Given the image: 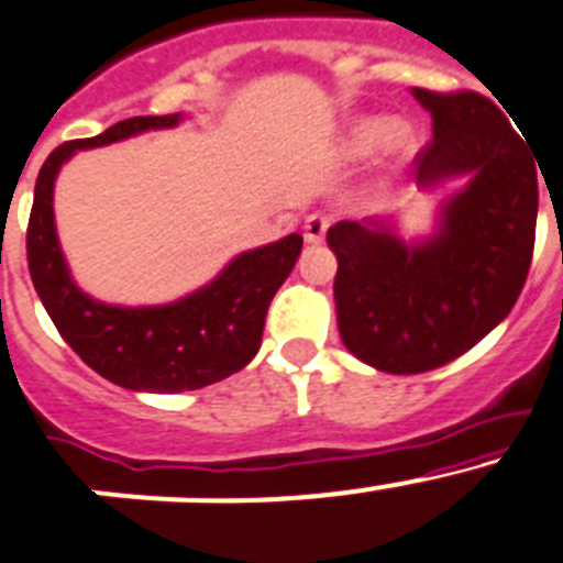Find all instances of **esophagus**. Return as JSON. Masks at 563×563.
Returning <instances> with one entry per match:
<instances>
[{
    "label": "esophagus",
    "instance_id": "esophagus-1",
    "mask_svg": "<svg viewBox=\"0 0 563 563\" xmlns=\"http://www.w3.org/2000/svg\"><path fill=\"white\" fill-rule=\"evenodd\" d=\"M331 227V216L325 212H311L302 224V238H306V244H322L325 241V232Z\"/></svg>",
    "mask_w": 563,
    "mask_h": 563
}]
</instances>
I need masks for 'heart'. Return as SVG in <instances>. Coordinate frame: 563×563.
<instances>
[{"mask_svg":"<svg viewBox=\"0 0 563 563\" xmlns=\"http://www.w3.org/2000/svg\"><path fill=\"white\" fill-rule=\"evenodd\" d=\"M409 143H412V131L404 120L367 118L353 125L344 148L351 156H367L376 148L384 156H398L409 148Z\"/></svg>","mask_w":563,"mask_h":563,"instance_id":"b5f03b06","label":"heart"}]
</instances>
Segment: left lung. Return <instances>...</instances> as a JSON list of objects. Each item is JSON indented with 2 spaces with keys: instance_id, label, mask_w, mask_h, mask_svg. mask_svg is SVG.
<instances>
[{
  "instance_id": "8db88e82",
  "label": "left lung",
  "mask_w": 563,
  "mask_h": 563,
  "mask_svg": "<svg viewBox=\"0 0 563 563\" xmlns=\"http://www.w3.org/2000/svg\"><path fill=\"white\" fill-rule=\"evenodd\" d=\"M432 114L415 156L420 190L465 179L440 201L434 230L404 238L398 216L339 221V336L369 367L409 376L471 351L510 313L533 257L539 168L505 114L477 92L412 89Z\"/></svg>"
}]
</instances>
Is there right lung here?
Returning <instances> with one entry per match:
<instances>
[{"label": "right lung", "instance_id": "right-lung-1", "mask_svg": "<svg viewBox=\"0 0 563 563\" xmlns=\"http://www.w3.org/2000/svg\"><path fill=\"white\" fill-rule=\"evenodd\" d=\"M185 114L131 118L103 134L64 143L38 170L27 227L33 286L64 342L95 373L134 393H185L232 376L255 358L272 297L291 275L302 235L280 238L232 257L196 291L162 306H111L75 283L55 230L58 170L78 151L120 143L156 129H174Z\"/></svg>", "mask_w": 563, "mask_h": 563}]
</instances>
